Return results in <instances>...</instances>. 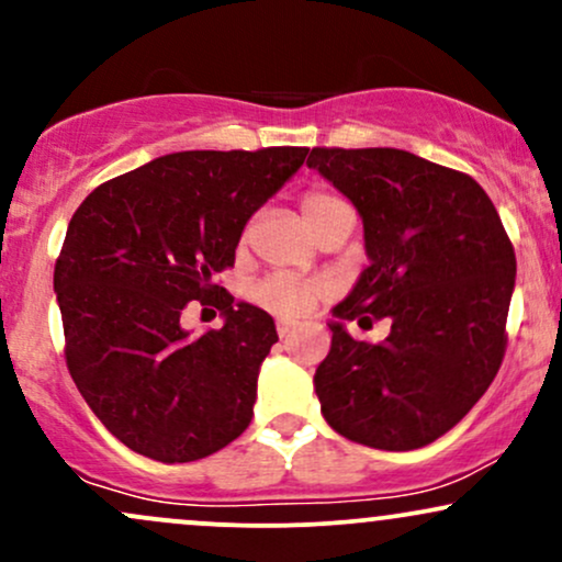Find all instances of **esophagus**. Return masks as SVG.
Segmentation results:
<instances>
[{
  "mask_svg": "<svg viewBox=\"0 0 562 562\" xmlns=\"http://www.w3.org/2000/svg\"><path fill=\"white\" fill-rule=\"evenodd\" d=\"M295 322L293 319H277V333H280V338H288L290 333H293Z\"/></svg>",
  "mask_w": 562,
  "mask_h": 562,
  "instance_id": "obj_1",
  "label": "esophagus"
}]
</instances>
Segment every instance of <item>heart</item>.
<instances>
[{
	"label": "heart",
	"mask_w": 562,
	"mask_h": 562,
	"mask_svg": "<svg viewBox=\"0 0 562 562\" xmlns=\"http://www.w3.org/2000/svg\"><path fill=\"white\" fill-rule=\"evenodd\" d=\"M340 205H346L344 200H338L330 195V192L322 190L306 192L301 200L303 216H306V222L312 224L314 232H317L319 224L325 222L335 209H340ZM250 295H254V301L267 308V312L280 314V317H303V314L312 312V308L322 301L325 285L317 280H303V277L293 274H269L263 277L261 282H256Z\"/></svg>",
	"instance_id": "obj_1"
}]
</instances>
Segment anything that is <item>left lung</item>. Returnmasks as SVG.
Returning <instances> with one entry per match:
<instances>
[{"instance_id":"left-lung-1","label":"left lung","mask_w":562,"mask_h":562,"mask_svg":"<svg viewBox=\"0 0 562 562\" xmlns=\"http://www.w3.org/2000/svg\"><path fill=\"white\" fill-rule=\"evenodd\" d=\"M362 216L370 267L333 308L330 353L314 372L335 434L409 451L454 428L505 357L515 254L483 187L393 147H314L306 160ZM389 318L357 341L348 321Z\"/></svg>"}]
</instances>
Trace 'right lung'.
<instances>
[{
	"instance_id": "add662e5",
	"label": "right lung",
	"mask_w": 562,
	"mask_h": 562,
	"mask_svg": "<svg viewBox=\"0 0 562 562\" xmlns=\"http://www.w3.org/2000/svg\"><path fill=\"white\" fill-rule=\"evenodd\" d=\"M306 153H171L100 184L76 209L55 263L66 362L89 409L132 451L192 462L248 428L277 327L211 277L235 263L248 218ZM190 300L214 302L223 330L184 331Z\"/></svg>"
}]
</instances>
